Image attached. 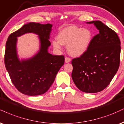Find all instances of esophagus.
Returning a JSON list of instances; mask_svg holds the SVG:
<instances>
[{
	"instance_id": "esophagus-1",
	"label": "esophagus",
	"mask_w": 124,
	"mask_h": 124,
	"mask_svg": "<svg viewBox=\"0 0 124 124\" xmlns=\"http://www.w3.org/2000/svg\"><path fill=\"white\" fill-rule=\"evenodd\" d=\"M70 61H71V59L70 58H68V57L65 58V63H69V62H70Z\"/></svg>"
}]
</instances>
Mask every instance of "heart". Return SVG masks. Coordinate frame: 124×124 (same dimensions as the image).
Returning a JSON list of instances; mask_svg holds the SVG:
<instances>
[{
    "mask_svg": "<svg viewBox=\"0 0 124 124\" xmlns=\"http://www.w3.org/2000/svg\"><path fill=\"white\" fill-rule=\"evenodd\" d=\"M91 37L92 33L89 29L70 26L61 31L58 35V40H53L52 44L56 50H61L62 45L66 46L70 55L79 56L87 50Z\"/></svg>",
    "mask_w": 124,
    "mask_h": 124,
    "instance_id": "1",
    "label": "heart"
}]
</instances>
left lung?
<instances>
[{"instance_id": "left-lung-1", "label": "left lung", "mask_w": 124, "mask_h": 124, "mask_svg": "<svg viewBox=\"0 0 124 124\" xmlns=\"http://www.w3.org/2000/svg\"><path fill=\"white\" fill-rule=\"evenodd\" d=\"M86 23H93L99 33L91 40L85 53L71 61V77L80 91L96 93L108 85L118 71L121 43L117 34L100 21Z\"/></svg>"}]
</instances>
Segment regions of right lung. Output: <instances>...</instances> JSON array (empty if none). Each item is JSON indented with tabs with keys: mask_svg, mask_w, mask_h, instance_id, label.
Returning <instances> with one entry per match:
<instances>
[{
	"mask_svg": "<svg viewBox=\"0 0 124 124\" xmlns=\"http://www.w3.org/2000/svg\"><path fill=\"white\" fill-rule=\"evenodd\" d=\"M53 25L29 22L9 36L6 44L4 63L12 83L24 95L36 96L48 90L60 68L63 65V55L48 53ZM32 32L38 36L39 50L32 57L20 60L17 53V37Z\"/></svg>",
	"mask_w": 124,
	"mask_h": 124,
	"instance_id": "add662e5",
	"label": "right lung"
}]
</instances>
